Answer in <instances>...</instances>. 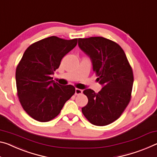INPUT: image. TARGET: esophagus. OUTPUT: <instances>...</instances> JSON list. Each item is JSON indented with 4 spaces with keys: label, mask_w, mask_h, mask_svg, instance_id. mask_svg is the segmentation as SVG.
I'll list each match as a JSON object with an SVG mask.
<instances>
[{
    "label": "esophagus",
    "mask_w": 157,
    "mask_h": 157,
    "mask_svg": "<svg viewBox=\"0 0 157 157\" xmlns=\"http://www.w3.org/2000/svg\"><path fill=\"white\" fill-rule=\"evenodd\" d=\"M82 94V90L76 88L75 89V95H79V94Z\"/></svg>",
    "instance_id": "esophagus-1"
}]
</instances>
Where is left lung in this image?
I'll list each match as a JSON object with an SVG mask.
<instances>
[{
	"label": "left lung",
	"mask_w": 157,
	"mask_h": 157,
	"mask_svg": "<svg viewBox=\"0 0 157 157\" xmlns=\"http://www.w3.org/2000/svg\"><path fill=\"white\" fill-rule=\"evenodd\" d=\"M78 45L90 57L96 81L103 85L98 93L83 91L88 103L82 108L84 117L96 126L117 120L128 105L133 84V70L122 48L103 37L79 38Z\"/></svg>",
	"instance_id": "left-lung-1"
}]
</instances>
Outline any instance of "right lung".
Here are the masks:
<instances>
[{
	"instance_id": "right-lung-1",
	"label": "right lung",
	"mask_w": 157,
	"mask_h": 157,
	"mask_svg": "<svg viewBox=\"0 0 157 157\" xmlns=\"http://www.w3.org/2000/svg\"><path fill=\"white\" fill-rule=\"evenodd\" d=\"M77 43L78 38L65 40L51 36L40 40L26 49L17 65L19 101L26 113L36 121L46 122L55 118L74 95L73 86H59L52 75Z\"/></svg>"
}]
</instances>
